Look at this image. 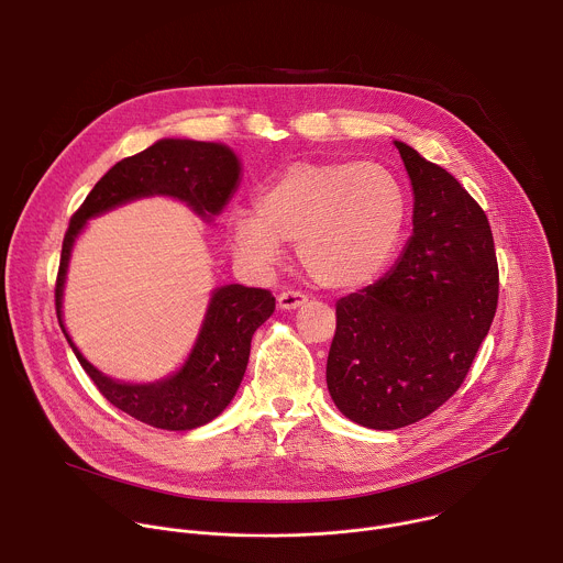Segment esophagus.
<instances>
[{"instance_id":"obj_1","label":"esophagus","mask_w":563,"mask_h":563,"mask_svg":"<svg viewBox=\"0 0 563 563\" xmlns=\"http://www.w3.org/2000/svg\"><path fill=\"white\" fill-rule=\"evenodd\" d=\"M307 302V296L302 291H294V289H287V291H280L278 294V307L280 309H296L300 305Z\"/></svg>"}]
</instances>
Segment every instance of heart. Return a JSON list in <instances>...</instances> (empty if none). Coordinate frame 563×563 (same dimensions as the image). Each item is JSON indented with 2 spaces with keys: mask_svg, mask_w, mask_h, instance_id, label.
Segmentation results:
<instances>
[{
  "mask_svg": "<svg viewBox=\"0 0 563 563\" xmlns=\"http://www.w3.org/2000/svg\"><path fill=\"white\" fill-rule=\"evenodd\" d=\"M254 207L233 220L235 252L274 265L283 243H296L307 276L328 289L372 283L406 227L404 187L378 163L298 159L258 191Z\"/></svg>",
  "mask_w": 563,
  "mask_h": 563,
  "instance_id": "obj_1",
  "label": "heart"
}]
</instances>
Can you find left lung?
Segmentation results:
<instances>
[{
	"label": "left lung",
	"mask_w": 563,
	"mask_h": 563,
	"mask_svg": "<svg viewBox=\"0 0 563 563\" xmlns=\"http://www.w3.org/2000/svg\"><path fill=\"white\" fill-rule=\"evenodd\" d=\"M415 189V233L396 267L336 302L328 387L358 426H412L461 387L488 336L499 267L486 211L443 167L394 142Z\"/></svg>",
	"instance_id": "obj_1"
}]
</instances>
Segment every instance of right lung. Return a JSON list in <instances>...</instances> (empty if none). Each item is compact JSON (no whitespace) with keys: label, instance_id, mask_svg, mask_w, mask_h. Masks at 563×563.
<instances>
[{"label":"right lung","instance_id":"1","mask_svg":"<svg viewBox=\"0 0 563 563\" xmlns=\"http://www.w3.org/2000/svg\"><path fill=\"white\" fill-rule=\"evenodd\" d=\"M240 174L238 157L222 144L194 140H159L113 165L70 216L55 280L59 328L79 365L100 394L124 415L159 430H194L216 419L235 396L245 376L252 336L276 309L269 289L227 285L216 289L205 325L185 367L151 385L115 383L77 352L62 325V287L75 235L85 222L107 209L142 196H174L202 218L222 211Z\"/></svg>","mask_w":563,"mask_h":563}]
</instances>
